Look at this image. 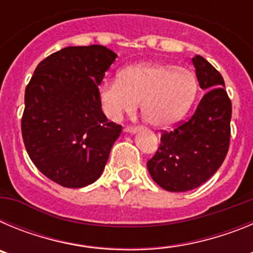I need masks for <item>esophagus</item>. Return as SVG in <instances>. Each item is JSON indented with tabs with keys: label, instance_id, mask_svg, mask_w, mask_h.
<instances>
[{
	"label": "esophagus",
	"instance_id": "1",
	"mask_svg": "<svg viewBox=\"0 0 253 253\" xmlns=\"http://www.w3.org/2000/svg\"><path fill=\"white\" fill-rule=\"evenodd\" d=\"M139 130H140V128H138V126H126V128H125V131H126V133H130V134H135V133H138Z\"/></svg>",
	"mask_w": 253,
	"mask_h": 253
}]
</instances>
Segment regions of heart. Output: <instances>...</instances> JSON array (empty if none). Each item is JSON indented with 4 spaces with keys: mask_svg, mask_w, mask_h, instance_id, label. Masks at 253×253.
Masks as SVG:
<instances>
[{
    "mask_svg": "<svg viewBox=\"0 0 253 253\" xmlns=\"http://www.w3.org/2000/svg\"><path fill=\"white\" fill-rule=\"evenodd\" d=\"M198 92L193 71L165 62H142L125 67L118 80L101 84L99 101L111 120L133 114L140 101L144 120L152 126L165 128L186 115Z\"/></svg>",
    "mask_w": 253,
    "mask_h": 253,
    "instance_id": "1",
    "label": "heart"
}]
</instances>
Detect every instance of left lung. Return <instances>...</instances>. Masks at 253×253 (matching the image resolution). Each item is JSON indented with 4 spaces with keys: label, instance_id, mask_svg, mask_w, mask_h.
I'll return each instance as SVG.
<instances>
[{
    "label": "left lung",
    "instance_id": "obj_1",
    "mask_svg": "<svg viewBox=\"0 0 253 253\" xmlns=\"http://www.w3.org/2000/svg\"><path fill=\"white\" fill-rule=\"evenodd\" d=\"M196 78L207 91L186 123L161 135L147 162L149 175L162 189L185 193L207 182L222 166L231 138L232 102L222 75L202 55L193 58Z\"/></svg>",
    "mask_w": 253,
    "mask_h": 253
}]
</instances>
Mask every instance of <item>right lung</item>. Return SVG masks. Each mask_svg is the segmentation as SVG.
<instances>
[{
  "mask_svg": "<svg viewBox=\"0 0 253 253\" xmlns=\"http://www.w3.org/2000/svg\"><path fill=\"white\" fill-rule=\"evenodd\" d=\"M116 57L102 45L67 46L42 60L26 86L21 120L26 152L60 186L95 182L122 133L99 101V84Z\"/></svg>",
  "mask_w": 253,
  "mask_h": 253,
  "instance_id": "1",
  "label": "right lung"
}]
</instances>
